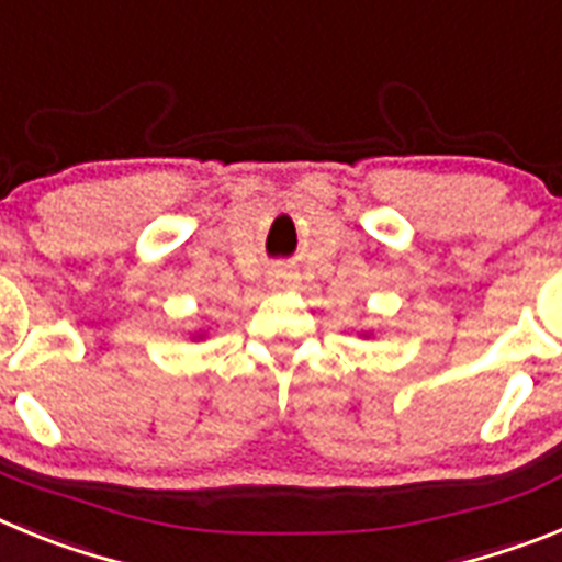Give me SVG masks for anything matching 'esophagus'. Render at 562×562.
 I'll return each mask as SVG.
<instances>
[{"instance_id":"34e87169","label":"esophagus","mask_w":562,"mask_h":562,"mask_svg":"<svg viewBox=\"0 0 562 562\" xmlns=\"http://www.w3.org/2000/svg\"><path fill=\"white\" fill-rule=\"evenodd\" d=\"M291 280H294V274H291V271H274V274H271V285H277V288L288 285Z\"/></svg>"}]
</instances>
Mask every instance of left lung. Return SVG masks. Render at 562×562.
<instances>
[{
    "mask_svg": "<svg viewBox=\"0 0 562 562\" xmlns=\"http://www.w3.org/2000/svg\"><path fill=\"white\" fill-rule=\"evenodd\" d=\"M359 336H364V339H368V336H370V330H362V334H359Z\"/></svg>",
    "mask_w": 562,
    "mask_h": 562,
    "instance_id": "8db88e82",
    "label": "left lung"
}]
</instances>
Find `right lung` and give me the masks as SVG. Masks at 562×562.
Instances as JSON below:
<instances>
[{"label":"right lung","instance_id":"right-lung-1","mask_svg":"<svg viewBox=\"0 0 562 562\" xmlns=\"http://www.w3.org/2000/svg\"><path fill=\"white\" fill-rule=\"evenodd\" d=\"M192 339H206V330H194Z\"/></svg>","mask_w":562,"mask_h":562}]
</instances>
